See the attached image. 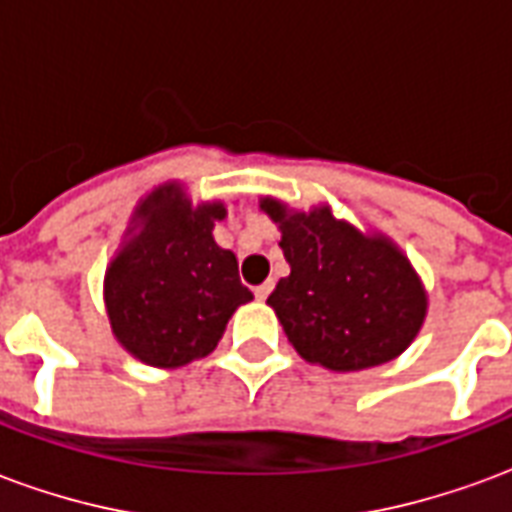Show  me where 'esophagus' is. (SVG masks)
<instances>
[{
	"mask_svg": "<svg viewBox=\"0 0 512 512\" xmlns=\"http://www.w3.org/2000/svg\"><path fill=\"white\" fill-rule=\"evenodd\" d=\"M271 290H274V282H263V285H257V288H255L257 301H266Z\"/></svg>",
	"mask_w": 512,
	"mask_h": 512,
	"instance_id": "34e87169",
	"label": "esophagus"
}]
</instances>
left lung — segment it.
<instances>
[{"mask_svg":"<svg viewBox=\"0 0 512 512\" xmlns=\"http://www.w3.org/2000/svg\"><path fill=\"white\" fill-rule=\"evenodd\" d=\"M260 211L279 227L290 266L268 307L304 362L356 373L414 343L428 318V290L389 235L337 219L329 202L299 211L260 197Z\"/></svg>","mask_w":512,"mask_h":512,"instance_id":"8db88e82","label":"left lung"}]
</instances>
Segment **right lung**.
<instances>
[{"mask_svg": "<svg viewBox=\"0 0 512 512\" xmlns=\"http://www.w3.org/2000/svg\"><path fill=\"white\" fill-rule=\"evenodd\" d=\"M222 200L191 202L180 180L139 200L104 274V307L123 351L142 365L175 370L208 356L233 312L252 301L238 260L213 241Z\"/></svg>", "mask_w": 512, "mask_h": 512, "instance_id": "1", "label": "right lung"}]
</instances>
